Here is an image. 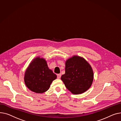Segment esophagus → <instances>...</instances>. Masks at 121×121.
I'll use <instances>...</instances> for the list:
<instances>
[{"label": "esophagus", "mask_w": 121, "mask_h": 121, "mask_svg": "<svg viewBox=\"0 0 121 121\" xmlns=\"http://www.w3.org/2000/svg\"><path fill=\"white\" fill-rule=\"evenodd\" d=\"M60 77H61V74H57V78H58V79H60Z\"/></svg>", "instance_id": "34e87169"}]
</instances>
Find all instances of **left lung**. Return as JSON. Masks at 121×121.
<instances>
[{"label":"left lung","mask_w":121,"mask_h":121,"mask_svg":"<svg viewBox=\"0 0 121 121\" xmlns=\"http://www.w3.org/2000/svg\"><path fill=\"white\" fill-rule=\"evenodd\" d=\"M65 73L61 79L65 87L74 94L88 90L93 80V72L89 64L82 58L73 56L65 62Z\"/></svg>","instance_id":"8db88e82"}]
</instances>
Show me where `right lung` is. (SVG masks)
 Listing matches in <instances>:
<instances>
[{
	"label": "right lung",
	"mask_w": 121,
	"mask_h": 121,
	"mask_svg": "<svg viewBox=\"0 0 121 121\" xmlns=\"http://www.w3.org/2000/svg\"><path fill=\"white\" fill-rule=\"evenodd\" d=\"M56 75L49 69L45 60L37 58L30 64L26 71L24 82L30 90L42 93L48 90Z\"/></svg>",
	"instance_id": "obj_1"
}]
</instances>
